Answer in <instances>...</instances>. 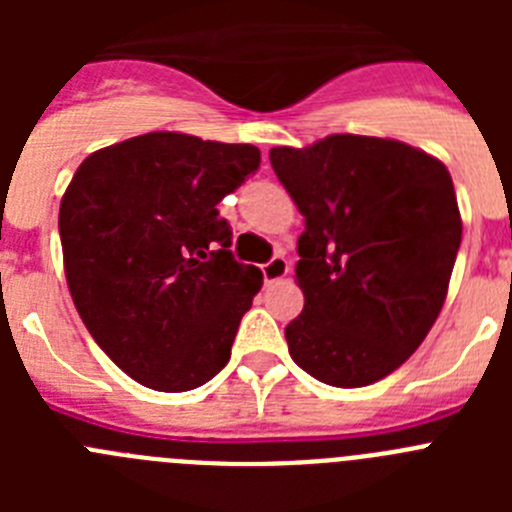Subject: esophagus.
<instances>
[{"instance_id":"1","label":"esophagus","mask_w":512,"mask_h":512,"mask_svg":"<svg viewBox=\"0 0 512 512\" xmlns=\"http://www.w3.org/2000/svg\"><path fill=\"white\" fill-rule=\"evenodd\" d=\"M261 271H264V282L271 284V282H279V279L287 277L289 264H287V259H284V256H274L269 264L261 266Z\"/></svg>"}]
</instances>
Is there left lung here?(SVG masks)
I'll return each instance as SVG.
<instances>
[{
  "label": "left lung",
  "mask_w": 512,
  "mask_h": 512,
  "mask_svg": "<svg viewBox=\"0 0 512 512\" xmlns=\"http://www.w3.org/2000/svg\"><path fill=\"white\" fill-rule=\"evenodd\" d=\"M269 161L305 217L289 356L333 387L379 382L415 354L449 292L461 243L449 169L372 135L271 148Z\"/></svg>",
  "instance_id": "8db88e82"
}]
</instances>
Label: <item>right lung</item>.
<instances>
[{
	"label": "right lung",
	"instance_id": "add662e5",
	"mask_svg": "<svg viewBox=\"0 0 512 512\" xmlns=\"http://www.w3.org/2000/svg\"><path fill=\"white\" fill-rule=\"evenodd\" d=\"M261 164L248 143L146 133L94 151L58 212L81 320L122 372L158 392L210 382L264 284L238 264L217 202Z\"/></svg>",
	"mask_w": 512,
	"mask_h": 512
}]
</instances>
